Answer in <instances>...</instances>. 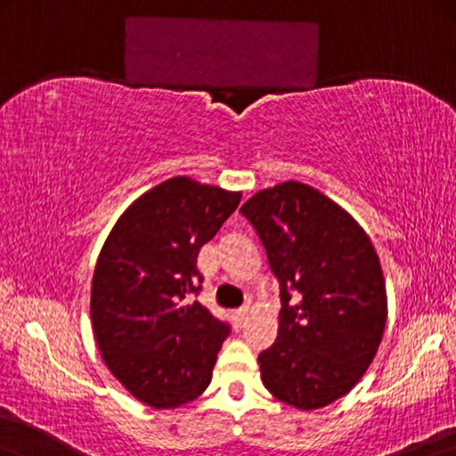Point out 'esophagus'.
Instances as JSON below:
<instances>
[{"mask_svg":"<svg viewBox=\"0 0 456 456\" xmlns=\"http://www.w3.org/2000/svg\"><path fill=\"white\" fill-rule=\"evenodd\" d=\"M245 321H248V308H240L233 313V322H235V329H241Z\"/></svg>","mask_w":456,"mask_h":456,"instance_id":"obj_1","label":"esophagus"}]
</instances>
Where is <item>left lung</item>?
Returning a JSON list of instances; mask_svg holds the SVG:
<instances>
[{
  "instance_id": "obj_1",
  "label": "left lung",
  "mask_w": 456,
  "mask_h": 456,
  "mask_svg": "<svg viewBox=\"0 0 456 456\" xmlns=\"http://www.w3.org/2000/svg\"><path fill=\"white\" fill-rule=\"evenodd\" d=\"M280 284V327L259 353L267 392L298 410L343 397L386 329V284L370 237L313 186L281 183L241 207Z\"/></svg>"
}]
</instances>
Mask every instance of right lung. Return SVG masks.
Returning <instances> with one entry per match:
<instances>
[{
    "instance_id": "1",
    "label": "right lung",
    "mask_w": 456,
    "mask_h": 456,
    "mask_svg": "<svg viewBox=\"0 0 456 456\" xmlns=\"http://www.w3.org/2000/svg\"><path fill=\"white\" fill-rule=\"evenodd\" d=\"M240 192L176 176L142 194L101 249L91 288V321L110 371L156 410L192 402L211 384L231 327L199 300L197 257Z\"/></svg>"
}]
</instances>
